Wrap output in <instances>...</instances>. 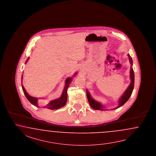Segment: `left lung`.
<instances>
[{"instance_id": "obj_1", "label": "left lung", "mask_w": 156, "mask_h": 156, "mask_svg": "<svg viewBox=\"0 0 156 156\" xmlns=\"http://www.w3.org/2000/svg\"><path fill=\"white\" fill-rule=\"evenodd\" d=\"M129 57V59L130 61V62L131 64L130 70V78L131 82L130 84H129V87H127V88L126 89V90L124 92V93L123 94V95L121 96L119 98V100H118V106H117L115 108H113L112 110H115L116 108H118L119 107H120L121 106H123L127 101H128L131 95V94L133 92V90L134 89V70L132 68L133 66V60L132 58L131 57L130 55L129 54L127 55ZM87 92V99L88 102L90 105V107L97 110H106L105 109H104V106L99 101H95L94 98H92V97L90 96V94L88 90H86Z\"/></svg>"}]
</instances>
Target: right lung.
Wrapping results in <instances>:
<instances>
[{"label":"right lung","instance_id":"right-lung-1","mask_svg":"<svg viewBox=\"0 0 156 156\" xmlns=\"http://www.w3.org/2000/svg\"><path fill=\"white\" fill-rule=\"evenodd\" d=\"M30 57H28V58L27 59V60L26 61L25 64L27 63V62L29 60ZM77 75V72H76L75 75L73 76L72 77H68L66 80V83H65V86H64V88L62 91V95L61 96L60 98H57L55 100L50 101V102L45 106H44V107L48 109H50V110H57L59 109L61 107H64L66 105V101H67V90L68 88L69 87V86L70 85V83L72 81V78ZM22 79H23V75H22ZM22 90L23 91L25 95L26 98L27 99V100L30 101V103L35 106L37 107H39L38 105V98H35V97H33L29 95V94L26 92L25 88L23 86L22 84Z\"/></svg>","mask_w":156,"mask_h":156}]
</instances>
